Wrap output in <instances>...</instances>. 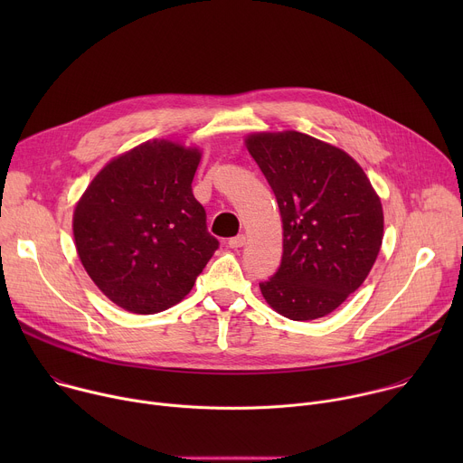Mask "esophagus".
<instances>
[{
    "label": "esophagus",
    "instance_id": "obj_1",
    "mask_svg": "<svg viewBox=\"0 0 463 463\" xmlns=\"http://www.w3.org/2000/svg\"><path fill=\"white\" fill-rule=\"evenodd\" d=\"M227 245H229L231 249H240V247L245 245V236H243V234H238V236H234V238H229Z\"/></svg>",
    "mask_w": 463,
    "mask_h": 463
}]
</instances>
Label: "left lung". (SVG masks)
<instances>
[{"instance_id": "left-lung-1", "label": "left lung", "mask_w": 463, "mask_h": 463, "mask_svg": "<svg viewBox=\"0 0 463 463\" xmlns=\"http://www.w3.org/2000/svg\"><path fill=\"white\" fill-rule=\"evenodd\" d=\"M247 150L282 216L284 254L260 282L268 304L291 320L339 307L368 277L383 241V209L363 168L343 150L300 131L256 134Z\"/></svg>"}]
</instances>
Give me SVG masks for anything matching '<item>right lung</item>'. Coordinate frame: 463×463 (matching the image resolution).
Returning <instances> with one entry per match:
<instances>
[{"label": "right lung", "instance_id": "add662e5", "mask_svg": "<svg viewBox=\"0 0 463 463\" xmlns=\"http://www.w3.org/2000/svg\"><path fill=\"white\" fill-rule=\"evenodd\" d=\"M200 152L145 143L106 165L73 216L80 261L131 313H159L190 293L220 241L192 194Z\"/></svg>", "mask_w": 463, "mask_h": 463}]
</instances>
